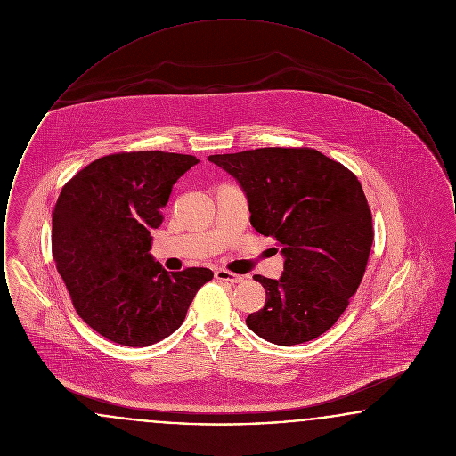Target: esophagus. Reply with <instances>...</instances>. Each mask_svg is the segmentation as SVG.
<instances>
[{
	"label": "esophagus",
	"mask_w": 456,
	"mask_h": 456,
	"mask_svg": "<svg viewBox=\"0 0 456 456\" xmlns=\"http://www.w3.org/2000/svg\"><path fill=\"white\" fill-rule=\"evenodd\" d=\"M216 279H218V281H224V282H242V277H240V275H236V273H232V272H229V270H224V268H218V270H216Z\"/></svg>",
	"instance_id": "1"
}]
</instances>
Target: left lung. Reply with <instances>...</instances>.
Wrapping results in <instances>:
<instances>
[{
	"label": "left lung",
	"instance_id": "8db88e82",
	"mask_svg": "<svg viewBox=\"0 0 456 456\" xmlns=\"http://www.w3.org/2000/svg\"><path fill=\"white\" fill-rule=\"evenodd\" d=\"M208 160L238 179L251 225L277 239L285 258L279 281L255 275L266 301L246 325L283 347L323 335L357 292L374 239L359 179L305 147H266Z\"/></svg>",
	"mask_w": 456,
	"mask_h": 456
}]
</instances>
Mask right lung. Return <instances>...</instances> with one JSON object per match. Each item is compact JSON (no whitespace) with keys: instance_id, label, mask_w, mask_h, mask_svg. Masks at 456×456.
<instances>
[{"instance_id":"add662e5","label":"right lung","mask_w":456,"mask_h":456,"mask_svg":"<svg viewBox=\"0 0 456 456\" xmlns=\"http://www.w3.org/2000/svg\"><path fill=\"white\" fill-rule=\"evenodd\" d=\"M195 155L110 153L75 174L53 210V258L78 316L99 335L147 347L183 325L208 268L167 272L149 253L175 181Z\"/></svg>"}]
</instances>
